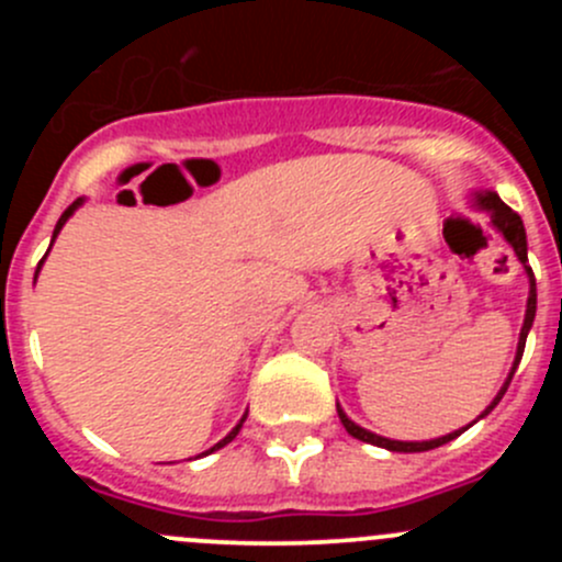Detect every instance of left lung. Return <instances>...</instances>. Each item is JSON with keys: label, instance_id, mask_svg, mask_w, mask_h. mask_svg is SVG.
Instances as JSON below:
<instances>
[{"label": "left lung", "instance_id": "left-lung-1", "mask_svg": "<svg viewBox=\"0 0 562 562\" xmlns=\"http://www.w3.org/2000/svg\"><path fill=\"white\" fill-rule=\"evenodd\" d=\"M475 201H479V206H481V209H486V212H490L492 225H495V228L501 231L503 236H506V241H508V245L514 247V252H517V258L522 260L525 269H527V274H530V299H527V315H525L522 334H519V348H517V359H514V370H512V375H508L506 386H503V389H501V394L495 396V402H492V405L486 407L484 413H481V416H486V413H490L492 407H495L497 402H501V396L506 394L508 383H512L514 372H517V367H519V359H522V353H525L527 331H530L532 317H536V277H532V269H530V266H527V236H525L522 217H519V214L514 212L512 206H506V203H503L501 198H497V192H479V195H475ZM337 413H339V422H342V427L348 429V432L353 435L356 440H364V443L381 446V449H389V451H405V454H411V451H429V449H438V446H443V443H449V440L459 438V435H462L464 429L470 427V424H468V427L459 429V432H451V435H446V438H438V440H424V443H402V440H389V438H381V435L367 432V429H361L359 424H353V422H350L348 416H345L342 411H339V405H337Z\"/></svg>", "mask_w": 562, "mask_h": 562}]
</instances>
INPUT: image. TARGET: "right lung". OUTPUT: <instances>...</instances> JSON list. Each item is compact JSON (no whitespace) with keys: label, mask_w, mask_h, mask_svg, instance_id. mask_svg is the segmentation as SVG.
Segmentation results:
<instances>
[{"label":"right lung","mask_w":562,"mask_h":562,"mask_svg":"<svg viewBox=\"0 0 562 562\" xmlns=\"http://www.w3.org/2000/svg\"><path fill=\"white\" fill-rule=\"evenodd\" d=\"M78 206H81V198H78V201H72V203H70V206H67V209H65V214H61V217H59V223H56V228H54V239H56V234H59V231H61V225H65V223H67V217H70V214H72V212H76V209H78ZM48 249H50V247H48ZM40 263H43V260H40ZM37 269H40V266H37ZM241 424H245V418H241V422H239V424H236V427H234V429H231V432H228V435H225V438H223V440H220V443H217V446H212V449H209V451H206V454H212V451L223 449V446H225V443H231V440H234V438H236V435H239Z\"/></svg>","instance_id":"add662e5"}]
</instances>
